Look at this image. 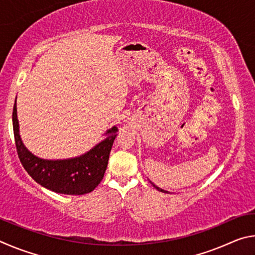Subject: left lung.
Returning a JSON list of instances; mask_svg holds the SVG:
<instances>
[{
    "mask_svg": "<svg viewBox=\"0 0 255 255\" xmlns=\"http://www.w3.org/2000/svg\"><path fill=\"white\" fill-rule=\"evenodd\" d=\"M153 184V183H152ZM154 185V188H156L157 190H158V191H161V192H165V193H167V191H164V190L163 189H159L158 187H156V185H155V184H153Z\"/></svg>",
    "mask_w": 255,
    "mask_h": 255,
    "instance_id": "1",
    "label": "left lung"
}]
</instances>
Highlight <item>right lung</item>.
<instances>
[{
	"label": "right lung",
	"instance_id": "1",
	"mask_svg": "<svg viewBox=\"0 0 255 255\" xmlns=\"http://www.w3.org/2000/svg\"><path fill=\"white\" fill-rule=\"evenodd\" d=\"M15 147L20 162L28 174L46 189L64 195H85L101 182L109 161V154L117 136V127H112L105 140L80 157L47 161L34 156L24 147L19 135L16 118V100L12 114Z\"/></svg>",
	"mask_w": 255,
	"mask_h": 255
}]
</instances>
